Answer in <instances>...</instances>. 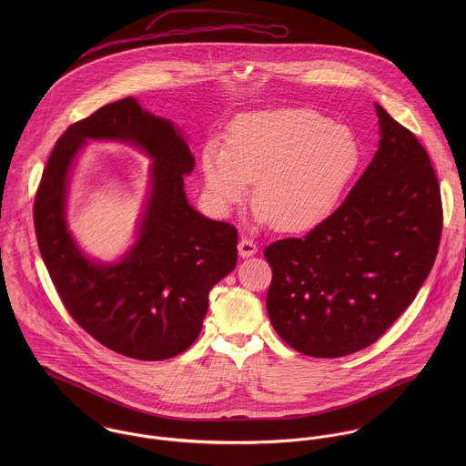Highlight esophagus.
I'll return each mask as SVG.
<instances>
[{"label":"esophagus","mask_w":466,"mask_h":466,"mask_svg":"<svg viewBox=\"0 0 466 466\" xmlns=\"http://www.w3.org/2000/svg\"><path fill=\"white\" fill-rule=\"evenodd\" d=\"M257 253H258V246H257L253 240L242 238V240L238 242V255H240L242 258H249V257H253V255H257Z\"/></svg>","instance_id":"1"}]
</instances>
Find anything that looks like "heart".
Here are the masks:
<instances>
[{"instance_id": "heart-1", "label": "heart", "mask_w": 466, "mask_h": 466, "mask_svg": "<svg viewBox=\"0 0 466 466\" xmlns=\"http://www.w3.org/2000/svg\"><path fill=\"white\" fill-rule=\"evenodd\" d=\"M360 157L350 127L309 109H276L238 116L228 147L208 139L200 167L208 198L220 213L248 199L255 181V220L305 233L332 217Z\"/></svg>"}]
</instances>
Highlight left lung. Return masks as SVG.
I'll return each mask as SVG.
<instances>
[{"instance_id": "left-lung-1", "label": "left lung", "mask_w": 466, "mask_h": 466, "mask_svg": "<svg viewBox=\"0 0 466 466\" xmlns=\"http://www.w3.org/2000/svg\"><path fill=\"white\" fill-rule=\"evenodd\" d=\"M380 141L332 217L267 246V312L299 353L333 359L373 344L412 303L441 238V194L416 136L375 104Z\"/></svg>"}]
</instances>
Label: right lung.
Instances as JSON below:
<instances>
[{"label": "right lung", "mask_w": 466, "mask_h": 466, "mask_svg": "<svg viewBox=\"0 0 466 466\" xmlns=\"http://www.w3.org/2000/svg\"><path fill=\"white\" fill-rule=\"evenodd\" d=\"M89 138L127 142L153 161L137 240L116 263L89 259L66 228L70 174ZM194 167L183 133L127 96L69 126L43 172L34 202L41 257L69 316L120 355L163 360L190 348L211 287L237 266V229L187 199Z\"/></svg>", "instance_id": "right-lung-1"}]
</instances>
